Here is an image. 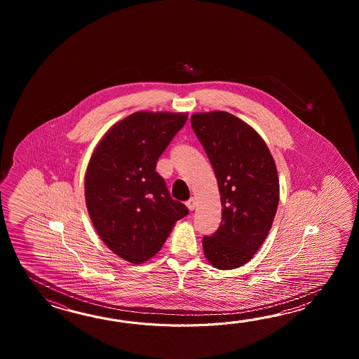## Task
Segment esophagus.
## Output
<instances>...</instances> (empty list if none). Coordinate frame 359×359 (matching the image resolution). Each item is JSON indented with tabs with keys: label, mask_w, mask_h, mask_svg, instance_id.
<instances>
[{
	"label": "esophagus",
	"mask_w": 359,
	"mask_h": 359,
	"mask_svg": "<svg viewBox=\"0 0 359 359\" xmlns=\"http://www.w3.org/2000/svg\"><path fill=\"white\" fill-rule=\"evenodd\" d=\"M186 205H187V208L192 212V210L195 209V206H196V200L194 198H191L190 200L186 201Z\"/></svg>",
	"instance_id": "obj_1"
}]
</instances>
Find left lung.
<instances>
[{
    "mask_svg": "<svg viewBox=\"0 0 359 359\" xmlns=\"http://www.w3.org/2000/svg\"><path fill=\"white\" fill-rule=\"evenodd\" d=\"M191 126L218 181L222 223L204 236L206 259L218 269L241 267L264 243L275 219L280 183L263 138L227 111L196 113Z\"/></svg>",
    "mask_w": 359,
    "mask_h": 359,
    "instance_id": "8db88e82",
    "label": "left lung"
}]
</instances>
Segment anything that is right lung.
I'll list each match as a JSON object with an SVG mask.
<instances>
[{
	"instance_id": "right-lung-1",
	"label": "right lung",
	"mask_w": 359,
	"mask_h": 359,
	"mask_svg": "<svg viewBox=\"0 0 359 359\" xmlns=\"http://www.w3.org/2000/svg\"><path fill=\"white\" fill-rule=\"evenodd\" d=\"M186 121L182 113H133L107 130L88 163L84 195L93 227L111 252L133 264L153 258L189 214L155 170Z\"/></svg>"
}]
</instances>
